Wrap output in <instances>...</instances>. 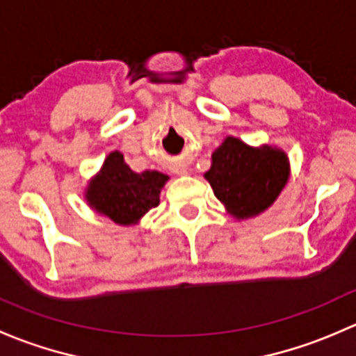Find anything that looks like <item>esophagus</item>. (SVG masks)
I'll list each match as a JSON object with an SVG mask.
<instances>
[{
  "label": "esophagus",
  "mask_w": 356,
  "mask_h": 356,
  "mask_svg": "<svg viewBox=\"0 0 356 356\" xmlns=\"http://www.w3.org/2000/svg\"><path fill=\"white\" fill-rule=\"evenodd\" d=\"M179 174L184 175V174H188V170H186V168H184V170H179Z\"/></svg>",
  "instance_id": "1"
}]
</instances>
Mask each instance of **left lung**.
Masks as SVG:
<instances>
[{
    "label": "left lung",
    "mask_w": 356,
    "mask_h": 356,
    "mask_svg": "<svg viewBox=\"0 0 356 356\" xmlns=\"http://www.w3.org/2000/svg\"><path fill=\"white\" fill-rule=\"evenodd\" d=\"M204 179L232 217H257L281 195L289 179V160L282 149L253 148L229 136L211 153Z\"/></svg>",
    "instance_id": "8db88e82"
}]
</instances>
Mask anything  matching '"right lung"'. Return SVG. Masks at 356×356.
<instances>
[{
  "mask_svg": "<svg viewBox=\"0 0 356 356\" xmlns=\"http://www.w3.org/2000/svg\"><path fill=\"white\" fill-rule=\"evenodd\" d=\"M168 175L156 170L134 172L120 152L106 156L102 170L86 189V201L92 210L115 224L132 225L160 203V191Z\"/></svg>",
  "mask_w": 356,
  "mask_h": 356,
  "instance_id": "add662e5",
  "label": "right lung"
}]
</instances>
